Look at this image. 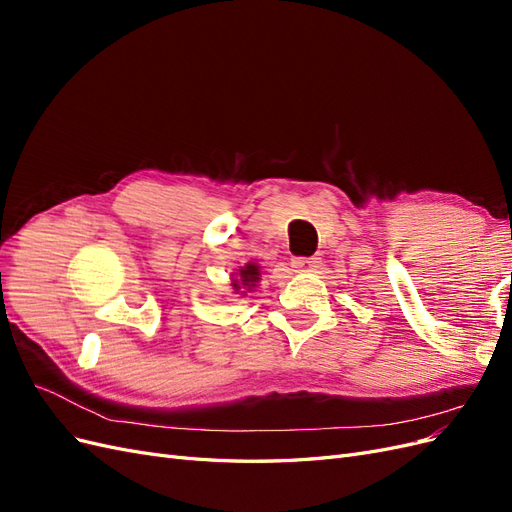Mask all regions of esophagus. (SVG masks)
Listing matches in <instances>:
<instances>
[{
    "label": "esophagus",
    "mask_w": 512,
    "mask_h": 512,
    "mask_svg": "<svg viewBox=\"0 0 512 512\" xmlns=\"http://www.w3.org/2000/svg\"><path fill=\"white\" fill-rule=\"evenodd\" d=\"M292 269L294 271H299V273H307V271H316V267H318V258H305V256H301V258H292Z\"/></svg>",
    "instance_id": "1"
}]
</instances>
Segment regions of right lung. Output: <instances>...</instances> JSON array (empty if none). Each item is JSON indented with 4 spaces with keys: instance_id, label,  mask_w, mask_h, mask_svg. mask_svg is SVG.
Masks as SVG:
<instances>
[{
    "instance_id": "add662e5",
    "label": "right lung",
    "mask_w": 512,
    "mask_h": 512,
    "mask_svg": "<svg viewBox=\"0 0 512 512\" xmlns=\"http://www.w3.org/2000/svg\"><path fill=\"white\" fill-rule=\"evenodd\" d=\"M258 280H260V277H258V267L256 265H247V267H243L239 271V280H232V286L241 288L239 286V282H241L245 288H252L254 282H258Z\"/></svg>"
}]
</instances>
